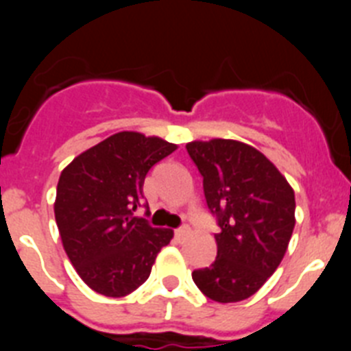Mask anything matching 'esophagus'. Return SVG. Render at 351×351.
I'll list each match as a JSON object with an SVG mask.
<instances>
[{
    "mask_svg": "<svg viewBox=\"0 0 351 351\" xmlns=\"http://www.w3.org/2000/svg\"><path fill=\"white\" fill-rule=\"evenodd\" d=\"M173 234H176V237H178V239H182V237H184V235L190 234V228H188V226H186V225H182L181 228H178V230L173 232Z\"/></svg>",
    "mask_w": 351,
    "mask_h": 351,
    "instance_id": "esophagus-1",
    "label": "esophagus"
}]
</instances>
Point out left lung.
Segmentation results:
<instances>
[{
    "label": "left lung",
    "mask_w": 351,
    "mask_h": 351,
    "mask_svg": "<svg viewBox=\"0 0 351 351\" xmlns=\"http://www.w3.org/2000/svg\"><path fill=\"white\" fill-rule=\"evenodd\" d=\"M186 151L219 226L218 256L191 276L209 299L239 302L256 293L283 260L295 226V195L280 170L243 142L195 141Z\"/></svg>",
    "instance_id": "8db88e82"
}]
</instances>
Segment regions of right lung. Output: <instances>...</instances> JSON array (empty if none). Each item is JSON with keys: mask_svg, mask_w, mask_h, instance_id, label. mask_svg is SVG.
Instances as JSON below:
<instances>
[{"mask_svg": "<svg viewBox=\"0 0 351 351\" xmlns=\"http://www.w3.org/2000/svg\"><path fill=\"white\" fill-rule=\"evenodd\" d=\"M178 149L137 132H119L84 151L61 172L54 214L77 274L105 297H125L151 274L173 232L135 216L151 167Z\"/></svg>", "mask_w": 351, "mask_h": 351, "instance_id": "right-lung-1", "label": "right lung"}]
</instances>
